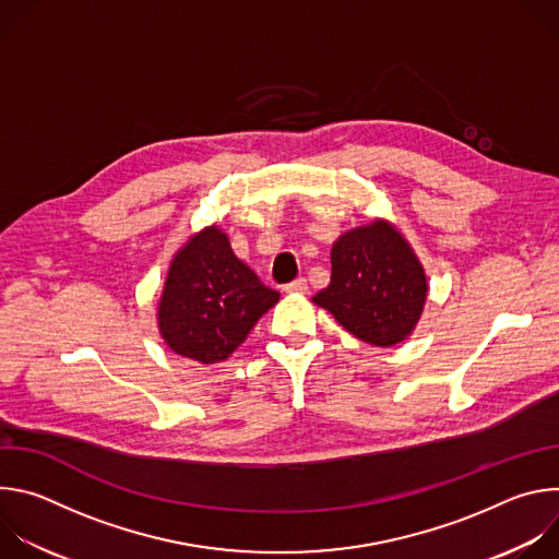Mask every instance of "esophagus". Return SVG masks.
Instances as JSON below:
<instances>
[{
    "label": "esophagus",
    "mask_w": 559,
    "mask_h": 559,
    "mask_svg": "<svg viewBox=\"0 0 559 559\" xmlns=\"http://www.w3.org/2000/svg\"><path fill=\"white\" fill-rule=\"evenodd\" d=\"M309 287H307V281L305 278H296L292 281L289 285H285V292H292V294H305Z\"/></svg>",
    "instance_id": "esophagus-1"
}]
</instances>
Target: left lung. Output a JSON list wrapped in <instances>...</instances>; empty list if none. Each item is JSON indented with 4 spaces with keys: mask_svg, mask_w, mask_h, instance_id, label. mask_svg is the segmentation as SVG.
<instances>
[{
    "mask_svg": "<svg viewBox=\"0 0 559 559\" xmlns=\"http://www.w3.org/2000/svg\"><path fill=\"white\" fill-rule=\"evenodd\" d=\"M427 292L425 270L407 238L386 221H371L334 243L332 281L311 300L356 338L391 347L414 332Z\"/></svg>",
    "mask_w": 559,
    "mask_h": 559,
    "instance_id": "1",
    "label": "left lung"
}]
</instances>
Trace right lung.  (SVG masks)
I'll return each mask as SVG.
<instances>
[{
    "label": "right lung",
    "instance_id": "obj_1",
    "mask_svg": "<svg viewBox=\"0 0 559 559\" xmlns=\"http://www.w3.org/2000/svg\"><path fill=\"white\" fill-rule=\"evenodd\" d=\"M278 298L212 225L173 259L158 302V332L175 354L212 365L229 358Z\"/></svg>",
    "mask_w": 559,
    "mask_h": 559
}]
</instances>
